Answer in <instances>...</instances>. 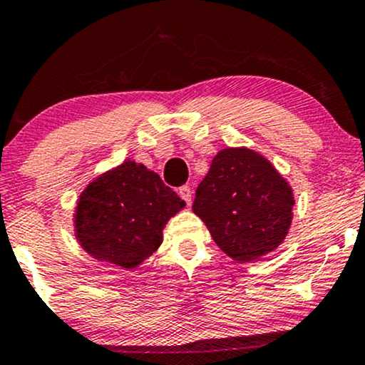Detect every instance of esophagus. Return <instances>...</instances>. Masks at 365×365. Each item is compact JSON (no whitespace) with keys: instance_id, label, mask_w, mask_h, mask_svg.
<instances>
[{"instance_id":"34e87169","label":"esophagus","mask_w":365,"mask_h":365,"mask_svg":"<svg viewBox=\"0 0 365 365\" xmlns=\"http://www.w3.org/2000/svg\"><path fill=\"white\" fill-rule=\"evenodd\" d=\"M178 195L182 197L183 200H185L187 206H190V202H192V190H190V187H188V185L180 187L178 188Z\"/></svg>"}]
</instances>
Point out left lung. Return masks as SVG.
Returning <instances> with one entry per match:
<instances>
[{
	"mask_svg": "<svg viewBox=\"0 0 365 365\" xmlns=\"http://www.w3.org/2000/svg\"><path fill=\"white\" fill-rule=\"evenodd\" d=\"M293 204L290 185L266 158L252 149L228 148L212 159L192 211L225 254L250 262L284 240Z\"/></svg>",
	"mask_w": 365,
	"mask_h": 365,
	"instance_id": "left-lung-1",
	"label": "left lung"
}]
</instances>
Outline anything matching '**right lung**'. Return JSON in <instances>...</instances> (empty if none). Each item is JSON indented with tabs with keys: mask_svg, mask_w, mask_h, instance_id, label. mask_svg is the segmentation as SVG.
I'll return each instance as SVG.
<instances>
[{
	"mask_svg": "<svg viewBox=\"0 0 365 365\" xmlns=\"http://www.w3.org/2000/svg\"><path fill=\"white\" fill-rule=\"evenodd\" d=\"M183 206L158 173L128 159L82 192L75 237L98 261L132 269L161 245L166 221Z\"/></svg>",
	"mask_w": 365,
	"mask_h": 365,
	"instance_id": "1",
	"label": "right lung"
}]
</instances>
